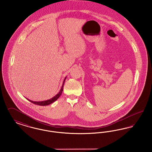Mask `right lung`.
<instances>
[{"label":"right lung","instance_id":"1","mask_svg":"<svg viewBox=\"0 0 152 152\" xmlns=\"http://www.w3.org/2000/svg\"><path fill=\"white\" fill-rule=\"evenodd\" d=\"M65 79H66V77H65L64 80V81H63L62 87L61 88V89H60V92H59L58 94H56L55 96H54L53 97H52L50 100H46V101H39V102H37V101H31V100H29L28 99H27V100H28V101H30L31 102H32V103H33V104H35V105H40V106H45V105H48L51 104L52 102H53L54 101H55L56 100H58V97L61 96V94H62V92H63V87H64V82H65Z\"/></svg>","mask_w":152,"mask_h":152}]
</instances>
